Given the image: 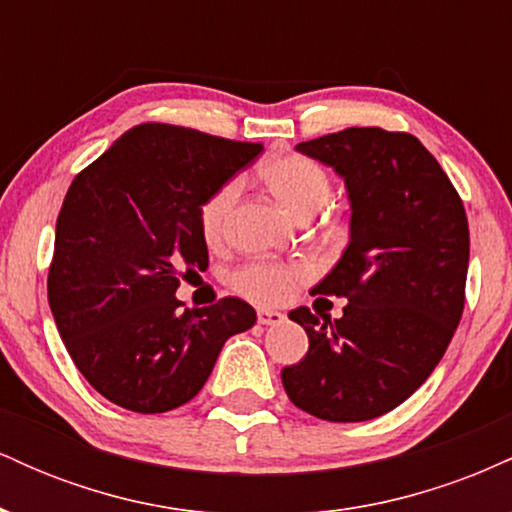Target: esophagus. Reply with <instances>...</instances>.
Returning <instances> with one entry per match:
<instances>
[{"instance_id":"1","label":"esophagus","mask_w":512,"mask_h":512,"mask_svg":"<svg viewBox=\"0 0 512 512\" xmlns=\"http://www.w3.org/2000/svg\"><path fill=\"white\" fill-rule=\"evenodd\" d=\"M284 320L286 315L279 313V310H269V308L257 310V322H260V325H281Z\"/></svg>"}]
</instances>
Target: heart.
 Segmentation results:
<instances>
[{"instance_id": "1", "label": "heart", "mask_w": 512, "mask_h": 512, "mask_svg": "<svg viewBox=\"0 0 512 512\" xmlns=\"http://www.w3.org/2000/svg\"><path fill=\"white\" fill-rule=\"evenodd\" d=\"M262 180L269 192L291 211L293 216L315 214L325 207L330 199L332 182L327 170L313 158L301 154L274 156L264 163ZM240 195V182L228 180L204 202L199 223L209 243L221 240L226 231V221L231 216L233 204ZM308 276V267L303 262H250L233 274V286L243 296L260 303H281L296 289V281Z\"/></svg>"}]
</instances>
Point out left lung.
<instances>
[{
	"label": "left lung",
	"mask_w": 512,
	"mask_h": 512,
	"mask_svg": "<svg viewBox=\"0 0 512 512\" xmlns=\"http://www.w3.org/2000/svg\"><path fill=\"white\" fill-rule=\"evenodd\" d=\"M296 151L346 185L349 245L313 293L349 305L339 320L291 310L310 346L281 383L317 419L370 421L426 383L460 325L467 214L440 163L407 132L349 127Z\"/></svg>",
	"instance_id": "1"
}]
</instances>
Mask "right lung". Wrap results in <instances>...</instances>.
<instances>
[{
    "mask_svg": "<svg viewBox=\"0 0 512 512\" xmlns=\"http://www.w3.org/2000/svg\"><path fill=\"white\" fill-rule=\"evenodd\" d=\"M262 144L144 122L76 175L57 216L48 301L74 366L105 399L139 414L190 402L223 344L257 322L223 298L180 310V276L204 272V202Z\"/></svg>",
    "mask_w": 512,
    "mask_h": 512,
    "instance_id": "obj_1",
    "label": "right lung"
}]
</instances>
